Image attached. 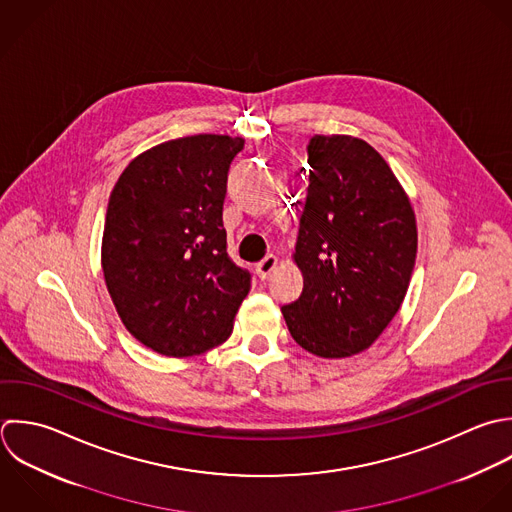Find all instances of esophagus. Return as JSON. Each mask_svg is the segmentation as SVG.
<instances>
[{
    "label": "esophagus",
    "instance_id": "1",
    "mask_svg": "<svg viewBox=\"0 0 512 512\" xmlns=\"http://www.w3.org/2000/svg\"><path fill=\"white\" fill-rule=\"evenodd\" d=\"M275 267H277V257L275 255H267L261 263H257L255 273H257L259 279H267L275 271Z\"/></svg>",
    "mask_w": 512,
    "mask_h": 512
}]
</instances>
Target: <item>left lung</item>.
<instances>
[{
    "label": "left lung",
    "mask_w": 512,
    "mask_h": 512,
    "mask_svg": "<svg viewBox=\"0 0 512 512\" xmlns=\"http://www.w3.org/2000/svg\"><path fill=\"white\" fill-rule=\"evenodd\" d=\"M293 261L303 291L281 313L291 337L323 359L369 349L407 295L417 221L389 163L367 141L315 135Z\"/></svg>",
    "instance_id": "obj_1"
}]
</instances>
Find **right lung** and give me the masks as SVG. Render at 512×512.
Segmentation results:
<instances>
[{
    "mask_svg": "<svg viewBox=\"0 0 512 512\" xmlns=\"http://www.w3.org/2000/svg\"><path fill=\"white\" fill-rule=\"evenodd\" d=\"M243 145L213 133L159 143L111 191L105 285L125 329L159 355L193 357L227 341L251 289L223 229L227 175Z\"/></svg>",
    "mask_w": 512,
    "mask_h": 512,
    "instance_id": "obj_1",
    "label": "right lung"
}]
</instances>
